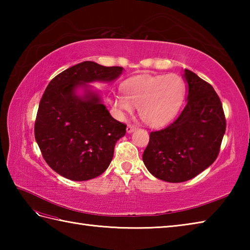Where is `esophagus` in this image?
Returning a JSON list of instances; mask_svg holds the SVG:
<instances>
[{
    "label": "esophagus",
    "instance_id": "1",
    "mask_svg": "<svg viewBox=\"0 0 250 250\" xmlns=\"http://www.w3.org/2000/svg\"><path fill=\"white\" fill-rule=\"evenodd\" d=\"M136 128H137L136 125H132V124H129L128 125H126V132H128V133H131V132H133Z\"/></svg>",
    "mask_w": 250,
    "mask_h": 250
}]
</instances>
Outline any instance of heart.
Here are the masks:
<instances>
[{"instance_id": "b5f03b06", "label": "heart", "mask_w": 250, "mask_h": 250, "mask_svg": "<svg viewBox=\"0 0 250 250\" xmlns=\"http://www.w3.org/2000/svg\"><path fill=\"white\" fill-rule=\"evenodd\" d=\"M125 94H116L114 105L122 113H132L139 107L146 124L159 126L177 115L183 104L186 83L177 74L140 75L122 83Z\"/></svg>"}]
</instances>
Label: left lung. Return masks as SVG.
<instances>
[{
	"mask_svg": "<svg viewBox=\"0 0 250 250\" xmlns=\"http://www.w3.org/2000/svg\"><path fill=\"white\" fill-rule=\"evenodd\" d=\"M187 103L167 128L150 132L143 161L153 176L168 183L195 177L214 163L226 132L221 101L211 84L185 70Z\"/></svg>",
	"mask_w": 250,
	"mask_h": 250,
	"instance_id": "left-lung-1",
	"label": "left lung"
}]
</instances>
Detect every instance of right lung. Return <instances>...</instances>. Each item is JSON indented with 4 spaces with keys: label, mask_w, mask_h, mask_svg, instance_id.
<instances>
[{
    "label": "right lung",
    "mask_w": 250,
    "mask_h": 250,
    "mask_svg": "<svg viewBox=\"0 0 250 250\" xmlns=\"http://www.w3.org/2000/svg\"><path fill=\"white\" fill-rule=\"evenodd\" d=\"M121 66H103L84 61L51 79L37 110L35 140L47 164L61 176L76 182L105 172L115 144L125 134L126 125L114 119L98 94L76 88L86 83L111 82Z\"/></svg>",
    "instance_id": "obj_1"
}]
</instances>
